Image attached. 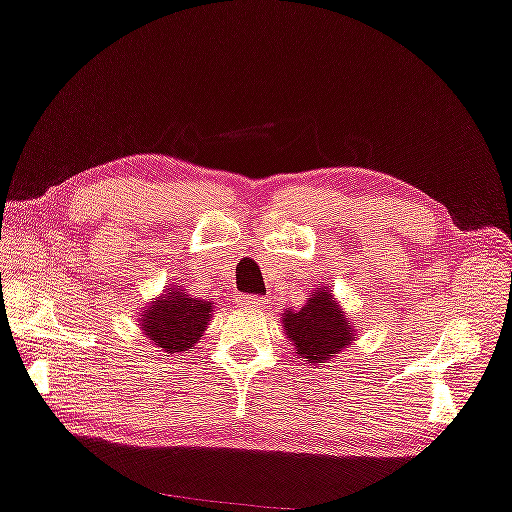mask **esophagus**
I'll use <instances>...</instances> for the list:
<instances>
[{
	"mask_svg": "<svg viewBox=\"0 0 512 512\" xmlns=\"http://www.w3.org/2000/svg\"><path fill=\"white\" fill-rule=\"evenodd\" d=\"M265 304V299L261 295H240L238 297V306L242 311H261V306Z\"/></svg>",
	"mask_w": 512,
	"mask_h": 512,
	"instance_id": "esophagus-1",
	"label": "esophagus"
}]
</instances>
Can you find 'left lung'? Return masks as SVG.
<instances>
[{"label": "left lung", "mask_w": 512, "mask_h": 512, "mask_svg": "<svg viewBox=\"0 0 512 512\" xmlns=\"http://www.w3.org/2000/svg\"><path fill=\"white\" fill-rule=\"evenodd\" d=\"M283 324L295 354L308 363H326L333 354H340L351 342V326L342 315L331 292L320 288L299 311L283 313Z\"/></svg>", "instance_id": "obj_1"}]
</instances>
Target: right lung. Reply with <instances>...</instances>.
<instances>
[{
  "mask_svg": "<svg viewBox=\"0 0 512 512\" xmlns=\"http://www.w3.org/2000/svg\"><path fill=\"white\" fill-rule=\"evenodd\" d=\"M211 308V301L190 297L181 288H167L165 295L140 317V326L156 347L177 354L195 347L211 320Z\"/></svg>",
  "mask_w": 512,
  "mask_h": 512,
  "instance_id": "add662e5",
  "label": "right lung"
}]
</instances>
